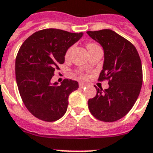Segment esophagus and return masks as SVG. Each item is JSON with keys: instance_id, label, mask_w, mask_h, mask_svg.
Masks as SVG:
<instances>
[{"instance_id": "obj_1", "label": "esophagus", "mask_w": 153, "mask_h": 153, "mask_svg": "<svg viewBox=\"0 0 153 153\" xmlns=\"http://www.w3.org/2000/svg\"><path fill=\"white\" fill-rule=\"evenodd\" d=\"M79 88H84V87H86L88 84L87 83H79Z\"/></svg>"}]
</instances>
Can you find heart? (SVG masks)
Wrapping results in <instances>:
<instances>
[{
	"mask_svg": "<svg viewBox=\"0 0 153 153\" xmlns=\"http://www.w3.org/2000/svg\"><path fill=\"white\" fill-rule=\"evenodd\" d=\"M96 46H97V44L93 43V42H89V43L87 44V48H88V50H89L90 48H92V47H96ZM70 50H71V48H69V49L66 51L65 56L68 57V56H69V54H70ZM78 74H79V76L81 77V78H85V77H86L85 74L83 73V72H82V71H78Z\"/></svg>",
	"mask_w": 153,
	"mask_h": 153,
	"instance_id": "heart-1",
	"label": "heart"
}]
</instances>
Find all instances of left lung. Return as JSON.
Wrapping results in <instances>:
<instances>
[{
    "label": "left lung",
    "mask_w": 153,
    "mask_h": 153,
    "mask_svg": "<svg viewBox=\"0 0 153 153\" xmlns=\"http://www.w3.org/2000/svg\"><path fill=\"white\" fill-rule=\"evenodd\" d=\"M87 33L102 46L105 60L98 81L107 80L109 84L103 91L97 88L96 96L88 102V109L98 120L116 121L128 114L138 99L143 83L140 57L129 41L111 29Z\"/></svg>",
    "instance_id": "1"
}]
</instances>
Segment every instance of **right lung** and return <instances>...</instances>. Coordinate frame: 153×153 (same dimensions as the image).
<instances>
[{
	"label": "right lung",
	"instance_id": "right-lung-1",
	"mask_svg": "<svg viewBox=\"0 0 153 153\" xmlns=\"http://www.w3.org/2000/svg\"><path fill=\"white\" fill-rule=\"evenodd\" d=\"M83 33L46 28L33 33L22 44L15 60V77L22 101L32 115L53 122L66 112L70 94L78 89L77 81L65 79L51 84L55 71L64 63L68 48Z\"/></svg>",
	"mask_w": 153,
	"mask_h": 153
}]
</instances>
